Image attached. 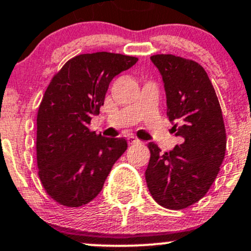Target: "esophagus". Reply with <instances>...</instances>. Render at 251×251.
I'll return each mask as SVG.
<instances>
[{"instance_id": "34e87169", "label": "esophagus", "mask_w": 251, "mask_h": 251, "mask_svg": "<svg viewBox=\"0 0 251 251\" xmlns=\"http://www.w3.org/2000/svg\"><path fill=\"white\" fill-rule=\"evenodd\" d=\"M140 142H141V141L138 140V138H136V137H134V136L128 137V143L130 144V146H132V144H138Z\"/></svg>"}]
</instances>
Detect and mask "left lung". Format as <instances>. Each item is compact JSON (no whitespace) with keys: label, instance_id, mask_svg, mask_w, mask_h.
Here are the masks:
<instances>
[{"label":"left lung","instance_id":"obj_1","mask_svg":"<svg viewBox=\"0 0 251 251\" xmlns=\"http://www.w3.org/2000/svg\"><path fill=\"white\" fill-rule=\"evenodd\" d=\"M162 76L172 131L183 142L162 152L150 142L146 181L152 199L179 210L199 202L225 160L226 137L219 99L202 66L175 55L150 57Z\"/></svg>","mask_w":251,"mask_h":251}]
</instances>
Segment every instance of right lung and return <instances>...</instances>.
Wrapping results in <instances>:
<instances>
[{
	"mask_svg": "<svg viewBox=\"0 0 251 251\" xmlns=\"http://www.w3.org/2000/svg\"><path fill=\"white\" fill-rule=\"evenodd\" d=\"M138 61L100 51L72 58L52 77L37 113L36 155L44 190L66 207H81L102 190L114 163L126 150L125 138L90 131L111 79Z\"/></svg>",
	"mask_w": 251,
	"mask_h": 251,
	"instance_id": "right-lung-1",
	"label": "right lung"
}]
</instances>
